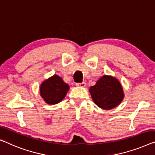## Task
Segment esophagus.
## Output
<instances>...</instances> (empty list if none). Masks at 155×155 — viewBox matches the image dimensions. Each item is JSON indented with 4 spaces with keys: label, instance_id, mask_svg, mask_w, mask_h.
Listing matches in <instances>:
<instances>
[{
    "label": "esophagus",
    "instance_id": "esophagus-1",
    "mask_svg": "<svg viewBox=\"0 0 155 155\" xmlns=\"http://www.w3.org/2000/svg\"><path fill=\"white\" fill-rule=\"evenodd\" d=\"M85 85H86V84H85L84 82H83V83H81V84H77V87H85Z\"/></svg>",
    "mask_w": 155,
    "mask_h": 155
}]
</instances>
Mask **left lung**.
<instances>
[{
    "label": "left lung",
    "instance_id": "obj_1",
    "mask_svg": "<svg viewBox=\"0 0 155 155\" xmlns=\"http://www.w3.org/2000/svg\"><path fill=\"white\" fill-rule=\"evenodd\" d=\"M94 103L102 109L110 110L117 107L124 97L123 88L116 78L104 75L89 89Z\"/></svg>",
    "mask_w": 155,
    "mask_h": 155
}]
</instances>
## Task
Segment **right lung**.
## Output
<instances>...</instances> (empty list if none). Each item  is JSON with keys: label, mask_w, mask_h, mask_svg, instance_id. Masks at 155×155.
Here are the masks:
<instances>
[{"label": "right lung", "mask_w": 155, "mask_h": 155, "mask_svg": "<svg viewBox=\"0 0 155 155\" xmlns=\"http://www.w3.org/2000/svg\"><path fill=\"white\" fill-rule=\"evenodd\" d=\"M70 90L68 84L56 74L53 75L41 83L40 87V95L48 104H56L65 97Z\"/></svg>", "instance_id": "add662e5"}]
</instances>
